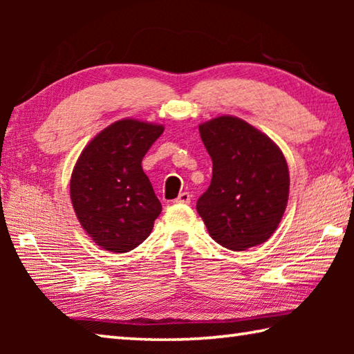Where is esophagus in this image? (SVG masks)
I'll list each match as a JSON object with an SVG mask.
<instances>
[{"label": "esophagus", "mask_w": 354, "mask_h": 354, "mask_svg": "<svg viewBox=\"0 0 354 354\" xmlns=\"http://www.w3.org/2000/svg\"><path fill=\"white\" fill-rule=\"evenodd\" d=\"M175 201H176V203H183V205H190L192 195L189 194V192H181V194L178 195V198H176Z\"/></svg>", "instance_id": "obj_1"}]
</instances>
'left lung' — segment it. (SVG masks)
I'll use <instances>...</instances> for the list:
<instances>
[{
	"instance_id": "obj_1",
	"label": "left lung",
	"mask_w": 354,
	"mask_h": 354,
	"mask_svg": "<svg viewBox=\"0 0 354 354\" xmlns=\"http://www.w3.org/2000/svg\"><path fill=\"white\" fill-rule=\"evenodd\" d=\"M200 136L212 159V179L196 211L209 234L232 251L263 243L278 227L289 200L283 151L270 137L231 115L200 124Z\"/></svg>"
}]
</instances>
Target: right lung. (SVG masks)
Instances as JSON below:
<instances>
[{"mask_svg":"<svg viewBox=\"0 0 354 354\" xmlns=\"http://www.w3.org/2000/svg\"><path fill=\"white\" fill-rule=\"evenodd\" d=\"M162 133V124L118 120L77 158L70 179L71 205L84 231L101 248L128 253L151 232L162 206L142 159Z\"/></svg>","mask_w":354,"mask_h":354,"instance_id":"obj_1","label":"right lung"}]
</instances>
